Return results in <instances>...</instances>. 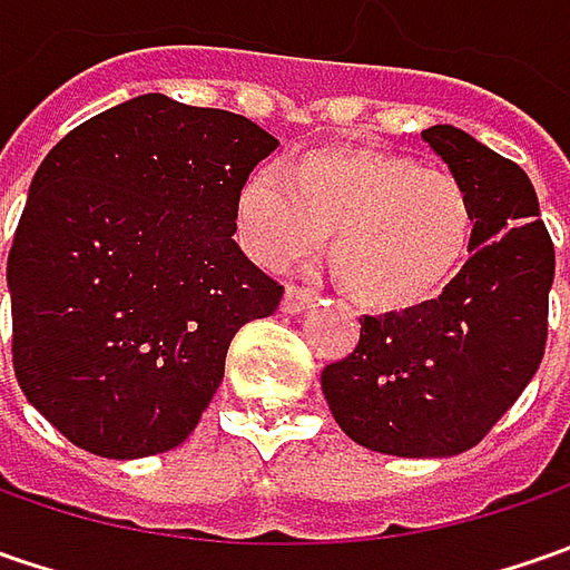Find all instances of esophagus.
Here are the masks:
<instances>
[{
    "mask_svg": "<svg viewBox=\"0 0 570 570\" xmlns=\"http://www.w3.org/2000/svg\"><path fill=\"white\" fill-rule=\"evenodd\" d=\"M311 301H314V292L297 288V285H288V288H285V297H282V311H288V314H301Z\"/></svg>",
    "mask_w": 570,
    "mask_h": 570,
    "instance_id": "34e87169",
    "label": "esophagus"
}]
</instances>
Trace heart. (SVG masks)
<instances>
[{
  "mask_svg": "<svg viewBox=\"0 0 570 570\" xmlns=\"http://www.w3.org/2000/svg\"><path fill=\"white\" fill-rule=\"evenodd\" d=\"M234 218L244 250L275 273L314 256L330 234L333 273L371 314L434 304L475 240V206L453 174L367 148H314L288 174L253 170Z\"/></svg>",
  "mask_w": 570,
  "mask_h": 570,
  "instance_id": "1",
  "label": "heart"
}]
</instances>
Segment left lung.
Listing matches in <instances>:
<instances>
[{"instance_id":"left-lung-1","label":"left lung","mask_w":570,"mask_h":570,"mask_svg":"<svg viewBox=\"0 0 570 570\" xmlns=\"http://www.w3.org/2000/svg\"><path fill=\"white\" fill-rule=\"evenodd\" d=\"M470 189L472 256L444 295L412 314L364 317L348 358L323 367L340 428L393 456L475 448L539 371L556 247L530 177L456 126L422 132Z\"/></svg>"}]
</instances>
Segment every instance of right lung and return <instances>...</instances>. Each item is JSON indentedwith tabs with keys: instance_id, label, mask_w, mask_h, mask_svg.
<instances>
[{
	"instance_id": "right-lung-1",
	"label": "right lung",
	"mask_w": 570,
	"mask_h": 570,
	"mask_svg": "<svg viewBox=\"0 0 570 570\" xmlns=\"http://www.w3.org/2000/svg\"><path fill=\"white\" fill-rule=\"evenodd\" d=\"M278 139L165 95L76 126L33 174L9 253L11 362L76 448L139 460L199 425L234 333L282 285L234 244L240 184Z\"/></svg>"
}]
</instances>
